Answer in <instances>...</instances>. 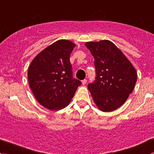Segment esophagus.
Wrapping results in <instances>:
<instances>
[{"label": "esophagus", "mask_w": 154, "mask_h": 154, "mask_svg": "<svg viewBox=\"0 0 154 154\" xmlns=\"http://www.w3.org/2000/svg\"><path fill=\"white\" fill-rule=\"evenodd\" d=\"M82 83L83 85H85L87 83V79H84V80L82 81Z\"/></svg>", "instance_id": "1"}]
</instances>
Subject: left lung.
Here are the masks:
<instances>
[{"instance_id": "8db88e82", "label": "left lung", "mask_w": 154, "mask_h": 154, "mask_svg": "<svg viewBox=\"0 0 154 154\" xmlns=\"http://www.w3.org/2000/svg\"><path fill=\"white\" fill-rule=\"evenodd\" d=\"M94 58L96 80L88 89L101 111L110 112L121 107L133 92L137 73L122 52L108 40L87 42Z\"/></svg>"}]
</instances>
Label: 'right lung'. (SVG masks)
<instances>
[{
  "label": "right lung",
  "mask_w": 154,
  "mask_h": 154,
  "mask_svg": "<svg viewBox=\"0 0 154 154\" xmlns=\"http://www.w3.org/2000/svg\"><path fill=\"white\" fill-rule=\"evenodd\" d=\"M75 44L58 40L38 54L28 68V81L37 101L58 110L69 104L82 82L72 78L69 56Z\"/></svg>",
  "instance_id": "right-lung-1"
}]
</instances>
